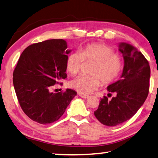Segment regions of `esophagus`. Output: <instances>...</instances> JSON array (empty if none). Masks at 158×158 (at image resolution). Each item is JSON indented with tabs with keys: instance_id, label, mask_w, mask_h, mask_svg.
<instances>
[{
	"instance_id": "34e87169",
	"label": "esophagus",
	"mask_w": 158,
	"mask_h": 158,
	"mask_svg": "<svg viewBox=\"0 0 158 158\" xmlns=\"http://www.w3.org/2000/svg\"><path fill=\"white\" fill-rule=\"evenodd\" d=\"M79 95L80 97H81L83 98H88L89 97V96H88V95H84V94H79Z\"/></svg>"
}]
</instances>
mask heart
Here are the masks:
<instances>
[{
	"label": "heart",
	"instance_id": "1",
	"mask_svg": "<svg viewBox=\"0 0 158 158\" xmlns=\"http://www.w3.org/2000/svg\"><path fill=\"white\" fill-rule=\"evenodd\" d=\"M84 60L96 63L91 74L94 77L80 76L72 79L69 86L81 94H89L99 87L102 80L106 85L112 84L118 77L123 68L121 60L110 47L103 44H90L80 52H74L68 56L67 71L76 75L80 71Z\"/></svg>",
	"mask_w": 158,
	"mask_h": 158
}]
</instances>
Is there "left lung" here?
Wrapping results in <instances>:
<instances>
[{"label":"left lung","instance_id":"8db88e82","mask_svg":"<svg viewBox=\"0 0 158 158\" xmlns=\"http://www.w3.org/2000/svg\"><path fill=\"white\" fill-rule=\"evenodd\" d=\"M118 50L124 60L123 72L119 80L107 86V90L116 96L110 101L104 96L94 111L96 118L107 126L121 124L133 117L149 92L150 68L148 60L135 47L126 42L118 44Z\"/></svg>","mask_w":158,"mask_h":158}]
</instances>
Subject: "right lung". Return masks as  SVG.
<instances>
[{
  "label": "right lung",
  "mask_w": 158,
  "mask_h": 158,
  "mask_svg": "<svg viewBox=\"0 0 158 158\" xmlns=\"http://www.w3.org/2000/svg\"><path fill=\"white\" fill-rule=\"evenodd\" d=\"M67 42L53 39L32 44L23 52L13 72V86L19 103L25 114L37 123L56 121L77 95L50 91L52 86L67 78L66 63L72 50Z\"/></svg>",
  "instance_id": "obj_1"
}]
</instances>
